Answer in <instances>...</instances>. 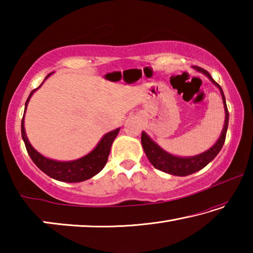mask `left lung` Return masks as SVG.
I'll use <instances>...</instances> for the list:
<instances>
[{"label":"left lung","instance_id":"1","mask_svg":"<svg viewBox=\"0 0 253 253\" xmlns=\"http://www.w3.org/2000/svg\"><path fill=\"white\" fill-rule=\"evenodd\" d=\"M193 68L195 70L202 72V74L207 76L208 78L220 89V92L222 95V100H223V104H224L225 121H224L223 129H222L220 138L217 139V142L214 144L211 148L208 149L207 152L200 154V155L191 156V157H178V156H174L168 152H165L164 149L158 146L155 142H153L151 137H149L146 132L145 131L142 132V145H143L144 152L146 154L149 162H151V164L155 169L162 170V172L176 175V176H186V175L193 174L195 172H198V170L202 169L203 168H205L210 162L213 161L214 157L219 154L222 146H223V144L225 142L226 130H228V125H229V111H228V107H226L224 93H223V90H222V88L220 87V84L214 81L211 75H210L207 70H204L202 68L196 67V66H194Z\"/></svg>","mask_w":253,"mask_h":253}]
</instances>
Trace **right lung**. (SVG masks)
I'll return each mask as SVG.
<instances>
[{
	"mask_svg": "<svg viewBox=\"0 0 253 253\" xmlns=\"http://www.w3.org/2000/svg\"><path fill=\"white\" fill-rule=\"evenodd\" d=\"M49 76H51V74L46 76L45 79L48 78ZM42 84L37 89H39ZM37 89H34V90H32L31 93H30L27 102H25L24 113L25 110H27V106L29 104L30 98H31L33 92L36 91ZM118 131L119 128L113 131L107 132V134L102 137L100 142L98 143L96 148L89 154H87L85 156L78 158V160L76 161L59 162L44 157L32 147V145L30 144L24 130V116L22 118V123H21V134H22L23 142L25 144V147H27L28 154L30 157H31L34 164H36L42 172L49 175L50 177L57 179V181L68 183L85 181V179L95 176L96 174L99 173L100 170L105 168L110 153V147L111 145H113L114 139L116 138V136L118 135Z\"/></svg>",
	"mask_w": 253,
	"mask_h": 253,
	"instance_id": "1",
	"label": "right lung"
}]
</instances>
